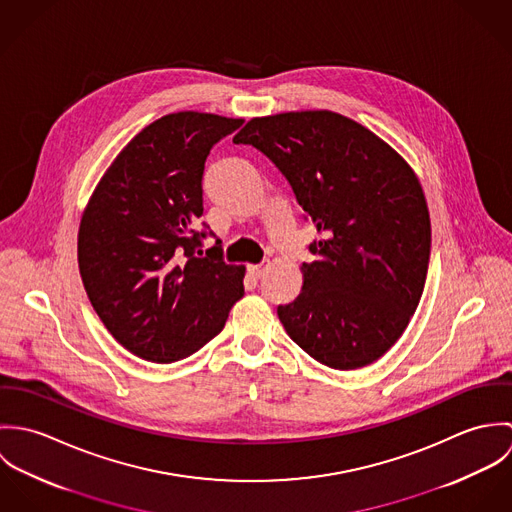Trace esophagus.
Instances as JSON below:
<instances>
[{"label":"esophagus","instance_id":"34e87169","mask_svg":"<svg viewBox=\"0 0 512 512\" xmlns=\"http://www.w3.org/2000/svg\"><path fill=\"white\" fill-rule=\"evenodd\" d=\"M264 266L262 264H250L248 266V274L252 276V278H262V274H264Z\"/></svg>","mask_w":512,"mask_h":512}]
</instances>
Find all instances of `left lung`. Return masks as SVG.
Returning <instances> with one entry per match:
<instances>
[{
  "label": "left lung",
  "mask_w": 512,
  "mask_h": 512,
  "mask_svg": "<svg viewBox=\"0 0 512 512\" xmlns=\"http://www.w3.org/2000/svg\"><path fill=\"white\" fill-rule=\"evenodd\" d=\"M268 155L321 238L301 293L278 317L309 357L337 370L378 361L424 292L432 224L406 159L331 110L252 118L232 140Z\"/></svg>",
  "instance_id": "1"
}]
</instances>
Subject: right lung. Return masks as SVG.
<instances>
[{"label":"right lung","instance_id":"obj_1","mask_svg":"<svg viewBox=\"0 0 512 512\" xmlns=\"http://www.w3.org/2000/svg\"><path fill=\"white\" fill-rule=\"evenodd\" d=\"M240 118L175 112L146 126L96 185L78 226V270L112 337L132 355L173 363L222 331L244 295V266L203 256V171Z\"/></svg>","mask_w":512,"mask_h":512}]
</instances>
